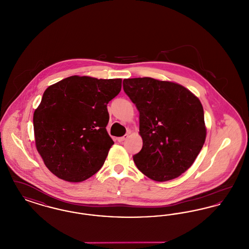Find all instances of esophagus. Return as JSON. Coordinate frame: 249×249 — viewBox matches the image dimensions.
Returning a JSON list of instances; mask_svg holds the SVG:
<instances>
[{
	"label": "esophagus",
	"mask_w": 249,
	"mask_h": 249,
	"mask_svg": "<svg viewBox=\"0 0 249 249\" xmlns=\"http://www.w3.org/2000/svg\"><path fill=\"white\" fill-rule=\"evenodd\" d=\"M127 138H128V134H126V135L122 136V137H119V138H118V141H119V142H123Z\"/></svg>",
	"instance_id": "1"
}]
</instances>
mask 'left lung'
<instances>
[{
    "label": "left lung",
    "mask_w": 249,
    "mask_h": 249,
    "mask_svg": "<svg viewBox=\"0 0 249 249\" xmlns=\"http://www.w3.org/2000/svg\"><path fill=\"white\" fill-rule=\"evenodd\" d=\"M123 89L139 111L142 147L133 156L137 168L159 182L178 178L205 141L200 100L179 84L151 77L124 79Z\"/></svg>",
    "instance_id": "8db88e82"
}]
</instances>
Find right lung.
Instances as JSON below:
<instances>
[{
	"instance_id": "1",
	"label": "right lung",
	"mask_w": 249,
	"mask_h": 249,
	"mask_svg": "<svg viewBox=\"0 0 249 249\" xmlns=\"http://www.w3.org/2000/svg\"><path fill=\"white\" fill-rule=\"evenodd\" d=\"M120 78L72 75L49 86L34 114L37 151L48 170L82 182L104 165L114 141L107 104L121 90Z\"/></svg>"
}]
</instances>
